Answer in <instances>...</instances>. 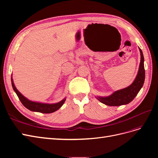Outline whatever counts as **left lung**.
<instances>
[{
    "instance_id": "8db88e82",
    "label": "left lung",
    "mask_w": 158,
    "mask_h": 158,
    "mask_svg": "<svg viewBox=\"0 0 158 158\" xmlns=\"http://www.w3.org/2000/svg\"><path fill=\"white\" fill-rule=\"evenodd\" d=\"M139 51L140 52V63L137 75L133 82L128 87L117 90L108 96H95L100 102L108 106H120L131 102L136 96L142 88L145 80L144 55L140 48Z\"/></svg>"
}]
</instances>
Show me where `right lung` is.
<instances>
[{
	"label": "right lung",
	"instance_id": "add662e5",
	"mask_svg": "<svg viewBox=\"0 0 158 158\" xmlns=\"http://www.w3.org/2000/svg\"><path fill=\"white\" fill-rule=\"evenodd\" d=\"M11 82L12 85L14 92H16V95H18V98L20 99V102L23 105V106L26 107L27 109L30 110L31 111L34 112H39L43 113H53L57 110L59 109L64 104L66 98H64L63 99H62L60 102L55 103H41V102H33L31 100L28 99L19 92L16 88L15 85L14 84L12 76L11 77Z\"/></svg>",
	"mask_w": 158,
	"mask_h": 158
}]
</instances>
